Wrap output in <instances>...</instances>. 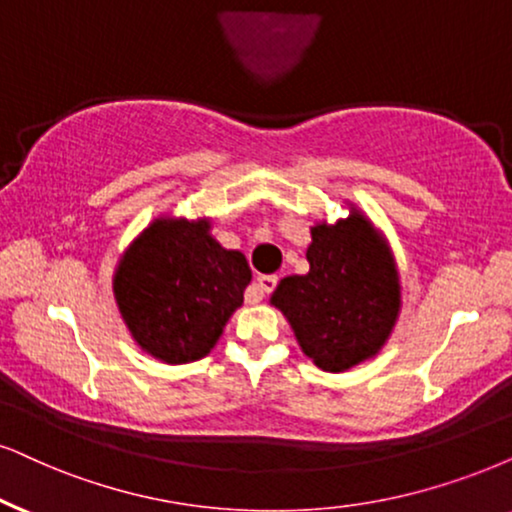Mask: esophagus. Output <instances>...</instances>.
Returning <instances> with one entry per match:
<instances>
[{
	"instance_id": "34e87169",
	"label": "esophagus",
	"mask_w": 512,
	"mask_h": 512,
	"mask_svg": "<svg viewBox=\"0 0 512 512\" xmlns=\"http://www.w3.org/2000/svg\"><path fill=\"white\" fill-rule=\"evenodd\" d=\"M276 283H278L276 276H257V281H255L257 300H260V297H264V295H269L271 290L276 288Z\"/></svg>"
}]
</instances>
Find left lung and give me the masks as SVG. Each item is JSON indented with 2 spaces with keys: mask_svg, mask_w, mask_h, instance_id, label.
<instances>
[{
  "mask_svg": "<svg viewBox=\"0 0 512 512\" xmlns=\"http://www.w3.org/2000/svg\"><path fill=\"white\" fill-rule=\"evenodd\" d=\"M314 222L309 271L281 278L269 302L286 316L297 345L314 366L345 373L387 345L401 312L397 260L364 210Z\"/></svg>",
  "mask_w": 512,
  "mask_h": 512,
  "instance_id": "1",
  "label": "left lung"
}]
</instances>
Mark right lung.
<instances>
[{
  "label": "right lung",
  "instance_id": "obj_1",
  "mask_svg": "<svg viewBox=\"0 0 512 512\" xmlns=\"http://www.w3.org/2000/svg\"><path fill=\"white\" fill-rule=\"evenodd\" d=\"M250 281L245 255L212 236L210 217L160 215L120 255L113 297L141 352L177 366L215 349Z\"/></svg>",
  "mask_w": 512,
  "mask_h": 512
}]
</instances>
